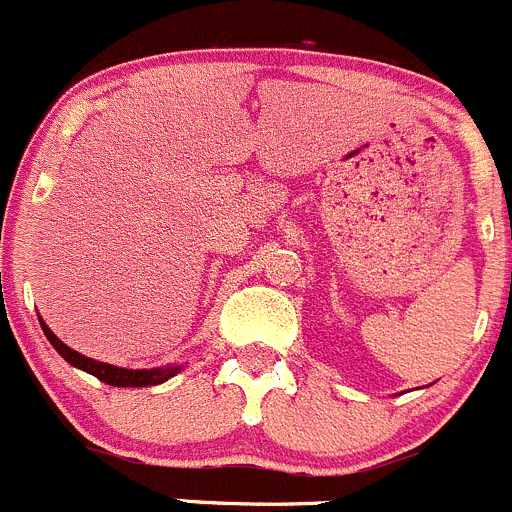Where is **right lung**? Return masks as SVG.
<instances>
[{
	"instance_id": "1",
	"label": "right lung",
	"mask_w": 512,
	"mask_h": 512,
	"mask_svg": "<svg viewBox=\"0 0 512 512\" xmlns=\"http://www.w3.org/2000/svg\"><path fill=\"white\" fill-rule=\"evenodd\" d=\"M42 331H45L47 341L55 346V351L60 353L68 364L78 366V369L88 371V374H93L95 379L105 381V384L111 386H156V384H164L166 379H171V376L176 374L179 369H138V371H131V369H118V366H111V364H103V361H93V358L88 356H80L78 351H73L70 346H65V343L60 341V338L55 336V333L50 331V328L45 326V323L40 321Z\"/></svg>"
}]
</instances>
